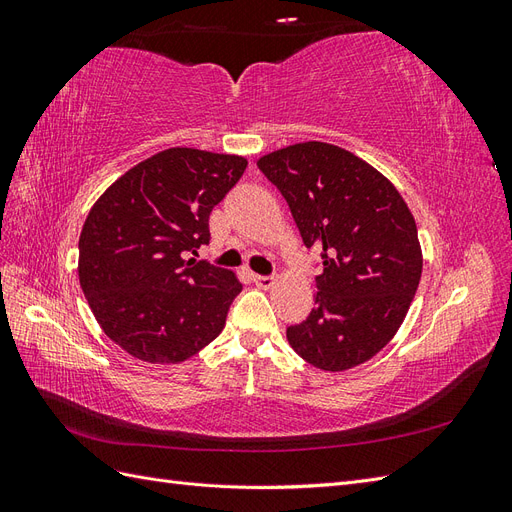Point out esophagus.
<instances>
[{
    "label": "esophagus",
    "instance_id": "34e87169",
    "mask_svg": "<svg viewBox=\"0 0 512 512\" xmlns=\"http://www.w3.org/2000/svg\"><path fill=\"white\" fill-rule=\"evenodd\" d=\"M252 280H254V284H256L258 288H262V290H271V288L275 286V277H273V275H254Z\"/></svg>",
    "mask_w": 512,
    "mask_h": 512
}]
</instances>
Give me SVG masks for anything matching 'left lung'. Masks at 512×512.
<instances>
[{"label":"left lung","instance_id":"obj_1","mask_svg":"<svg viewBox=\"0 0 512 512\" xmlns=\"http://www.w3.org/2000/svg\"><path fill=\"white\" fill-rule=\"evenodd\" d=\"M322 273L307 320L286 329L301 359L346 371L376 356L404 322L421 282L416 222L395 185L354 153L320 141L262 156Z\"/></svg>","mask_w":512,"mask_h":512}]
</instances>
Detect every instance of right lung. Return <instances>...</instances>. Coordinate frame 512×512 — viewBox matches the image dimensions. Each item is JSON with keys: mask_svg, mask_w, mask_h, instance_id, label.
I'll use <instances>...</instances> for the list:
<instances>
[{"mask_svg": "<svg viewBox=\"0 0 512 512\" xmlns=\"http://www.w3.org/2000/svg\"><path fill=\"white\" fill-rule=\"evenodd\" d=\"M247 160L170 147L132 166L91 207L79 282L102 331L138 361L175 365L218 337L241 282L194 258L209 215Z\"/></svg>", "mask_w": 512, "mask_h": 512, "instance_id": "obj_1", "label": "right lung"}]
</instances>
